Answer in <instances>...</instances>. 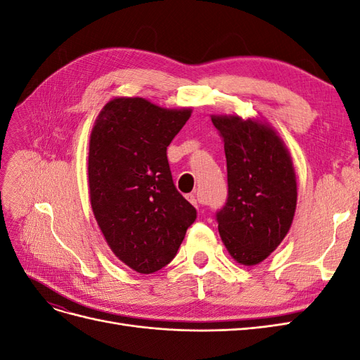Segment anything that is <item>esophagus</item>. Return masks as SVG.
Masks as SVG:
<instances>
[{"mask_svg": "<svg viewBox=\"0 0 360 360\" xmlns=\"http://www.w3.org/2000/svg\"><path fill=\"white\" fill-rule=\"evenodd\" d=\"M188 200H189L193 205H200V204H201V200L197 197V195H193V193H192V195H189Z\"/></svg>", "mask_w": 360, "mask_h": 360, "instance_id": "1", "label": "esophagus"}]
</instances>
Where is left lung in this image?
I'll use <instances>...</instances> for the list:
<instances>
[{
  "mask_svg": "<svg viewBox=\"0 0 360 360\" xmlns=\"http://www.w3.org/2000/svg\"><path fill=\"white\" fill-rule=\"evenodd\" d=\"M224 139L228 198L216 213L230 255L243 266L266 259L284 240L297 204L291 156L267 123L212 115Z\"/></svg>",
  "mask_w": 360,
  "mask_h": 360,
  "instance_id": "left-lung-1",
  "label": "left lung"
}]
</instances>
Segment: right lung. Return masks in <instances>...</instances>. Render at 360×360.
<instances>
[{
  "instance_id": "right-lung-1",
  "label": "right lung",
  "mask_w": 360,
  "mask_h": 360,
  "mask_svg": "<svg viewBox=\"0 0 360 360\" xmlns=\"http://www.w3.org/2000/svg\"><path fill=\"white\" fill-rule=\"evenodd\" d=\"M191 114L143 97H115L91 130V209L115 257L138 274L171 263L197 219L195 207L174 186L167 158Z\"/></svg>"
}]
</instances>
